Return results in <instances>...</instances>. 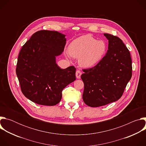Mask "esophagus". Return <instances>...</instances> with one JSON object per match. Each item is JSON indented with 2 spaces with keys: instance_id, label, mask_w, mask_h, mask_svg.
<instances>
[{
  "instance_id": "esophagus-1",
  "label": "esophagus",
  "mask_w": 146,
  "mask_h": 146,
  "mask_svg": "<svg viewBox=\"0 0 146 146\" xmlns=\"http://www.w3.org/2000/svg\"><path fill=\"white\" fill-rule=\"evenodd\" d=\"M81 74H82V73L81 72V71H80V70H77L76 72V77H77L78 79L80 78V77H81Z\"/></svg>"
}]
</instances>
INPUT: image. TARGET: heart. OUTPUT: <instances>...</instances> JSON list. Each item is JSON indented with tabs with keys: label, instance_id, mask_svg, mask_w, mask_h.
Here are the masks:
<instances>
[{
	"label": "heart",
	"instance_id": "heart-1",
	"mask_svg": "<svg viewBox=\"0 0 146 146\" xmlns=\"http://www.w3.org/2000/svg\"><path fill=\"white\" fill-rule=\"evenodd\" d=\"M107 44L102 40H97L91 35L81 36L74 40L68 47L69 54L78 58L80 65L85 68L96 65L105 56Z\"/></svg>",
	"mask_w": 146,
	"mask_h": 146
}]
</instances>
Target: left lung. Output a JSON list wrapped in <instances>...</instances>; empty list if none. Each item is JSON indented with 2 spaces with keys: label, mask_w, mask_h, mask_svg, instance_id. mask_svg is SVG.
<instances>
[{
  "label": "left lung",
  "mask_w": 146,
  "mask_h": 146,
  "mask_svg": "<svg viewBox=\"0 0 146 146\" xmlns=\"http://www.w3.org/2000/svg\"><path fill=\"white\" fill-rule=\"evenodd\" d=\"M109 40L108 50L94 67L83 69L81 78L84 88L82 99L95 108L118 100L132 77L130 52L117 36L104 33Z\"/></svg>",
  "instance_id": "obj_1"
}]
</instances>
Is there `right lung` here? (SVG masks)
Here are the masks:
<instances>
[{
  "instance_id": "add662e5",
  "label": "right lung",
  "mask_w": 146,
  "mask_h": 146,
  "mask_svg": "<svg viewBox=\"0 0 146 146\" xmlns=\"http://www.w3.org/2000/svg\"><path fill=\"white\" fill-rule=\"evenodd\" d=\"M65 36L57 31H37L20 50L16 74L21 90L38 105H56L62 90L76 80L73 66L63 69L56 64V56L64 50Z\"/></svg>"
}]
</instances>
